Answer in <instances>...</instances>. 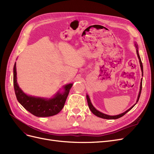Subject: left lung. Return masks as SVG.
Instances as JSON below:
<instances>
[{"label": "left lung", "mask_w": 154, "mask_h": 154, "mask_svg": "<svg viewBox=\"0 0 154 154\" xmlns=\"http://www.w3.org/2000/svg\"><path fill=\"white\" fill-rule=\"evenodd\" d=\"M136 48H137L136 52H137V54L138 58H139V63H140V66H141V71H142V76H143V63H142V62H141V58H140V57H139V52H138V50H137V49H138L137 45H136ZM142 80H143V79H141V85H140V91H139V95H138V97H137L136 103H137V101H139V97H140V95H141V90H142ZM87 103H88V107H89L90 110H91V112H92L93 114H94V115H96V116H97V117L101 118H103V119H118V118H121V117H122V116H123L126 113H127L130 110H131V109L133 108V107L134 106V105L136 104V103L135 105H134L132 107H130V108L128 110H127V111H125V112H123V113H122V114H119V115H117V116H109V115L105 114H103V113H101V112H100V111L97 110L94 108V107L93 106V105H92L91 102V100H90V98H89V97H88V95H87Z\"/></svg>", "instance_id": "obj_1"}]
</instances>
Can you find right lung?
Returning a JSON list of instances; mask_svg holds the SVG:
<instances>
[{"label":"right lung","instance_id":"add662e5","mask_svg":"<svg viewBox=\"0 0 154 154\" xmlns=\"http://www.w3.org/2000/svg\"><path fill=\"white\" fill-rule=\"evenodd\" d=\"M13 86L18 102L32 114L37 117H49L57 114L64 106L72 83L64 86V92H58L49 100L26 95L20 89L17 82L16 62L13 67Z\"/></svg>","mask_w":154,"mask_h":154}]
</instances>
